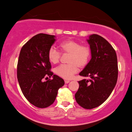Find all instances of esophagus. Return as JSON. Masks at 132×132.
Listing matches in <instances>:
<instances>
[{
    "instance_id": "1",
    "label": "esophagus",
    "mask_w": 132,
    "mask_h": 132,
    "mask_svg": "<svg viewBox=\"0 0 132 132\" xmlns=\"http://www.w3.org/2000/svg\"><path fill=\"white\" fill-rule=\"evenodd\" d=\"M69 82H70L69 80H64V82H65V84H68Z\"/></svg>"
}]
</instances>
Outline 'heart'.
Masks as SVG:
<instances>
[{"label": "heart", "instance_id": "heart-1", "mask_svg": "<svg viewBox=\"0 0 132 132\" xmlns=\"http://www.w3.org/2000/svg\"><path fill=\"white\" fill-rule=\"evenodd\" d=\"M59 48L63 54L68 53L69 56L67 64H62L55 69L58 76L69 80L78 72L79 67L83 69L88 65L91 57V49L87 44H81L79 41L73 39H66L59 44ZM61 53L55 48L48 51V58L52 64H57L61 58Z\"/></svg>", "mask_w": 132, "mask_h": 132}]
</instances>
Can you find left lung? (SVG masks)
<instances>
[{
  "label": "left lung",
  "mask_w": 132,
  "mask_h": 132,
  "mask_svg": "<svg viewBox=\"0 0 132 132\" xmlns=\"http://www.w3.org/2000/svg\"><path fill=\"white\" fill-rule=\"evenodd\" d=\"M92 51L87 66L80 73L76 101L85 109L96 108L106 101L117 84L118 68L117 53L111 45L100 35L93 34L87 40Z\"/></svg>",
  "instance_id": "1"
}]
</instances>
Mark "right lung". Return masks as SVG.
Listing matches in <instances>:
<instances>
[{
	"label": "right lung",
	"mask_w": 132,
	"mask_h": 132,
	"mask_svg": "<svg viewBox=\"0 0 132 132\" xmlns=\"http://www.w3.org/2000/svg\"><path fill=\"white\" fill-rule=\"evenodd\" d=\"M55 37L42 33L35 35L21 48L18 60L17 76L22 93L31 104L38 108H44L52 105L59 88L64 84L62 78L51 71L52 67L48 58ZM52 75V79L43 81L44 78Z\"/></svg>",
	"instance_id": "add662e5"
}]
</instances>
